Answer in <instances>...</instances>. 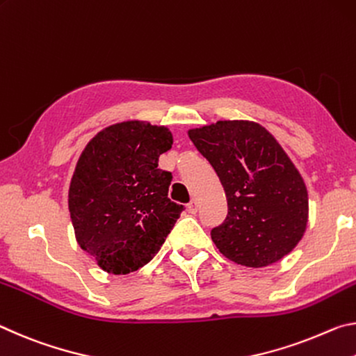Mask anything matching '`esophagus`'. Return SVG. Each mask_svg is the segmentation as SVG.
<instances>
[{
	"instance_id": "esophagus-1",
	"label": "esophagus",
	"mask_w": 356,
	"mask_h": 356,
	"mask_svg": "<svg viewBox=\"0 0 356 356\" xmlns=\"http://www.w3.org/2000/svg\"><path fill=\"white\" fill-rule=\"evenodd\" d=\"M197 208H199V203H197L195 199H192V200L188 203V211L192 213V214H195V213H197Z\"/></svg>"
}]
</instances>
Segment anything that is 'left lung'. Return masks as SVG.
Here are the masks:
<instances>
[{"label": "left lung", "instance_id": "8db88e82", "mask_svg": "<svg viewBox=\"0 0 356 356\" xmlns=\"http://www.w3.org/2000/svg\"><path fill=\"white\" fill-rule=\"evenodd\" d=\"M189 138L211 164L227 197L225 220L211 230L219 252L238 265L281 260L305 235L307 191L281 145L254 121H218Z\"/></svg>", "mask_w": 356, "mask_h": 356}]
</instances>
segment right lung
<instances>
[{
  "label": "right lung",
  "instance_id": "right-lung-1",
  "mask_svg": "<svg viewBox=\"0 0 356 356\" xmlns=\"http://www.w3.org/2000/svg\"><path fill=\"white\" fill-rule=\"evenodd\" d=\"M172 132L147 121L112 124L90 140L69 188L79 246L104 271L127 275L159 252L183 205L168 199L172 173L159 156Z\"/></svg>",
  "mask_w": 356,
  "mask_h": 356
}]
</instances>
